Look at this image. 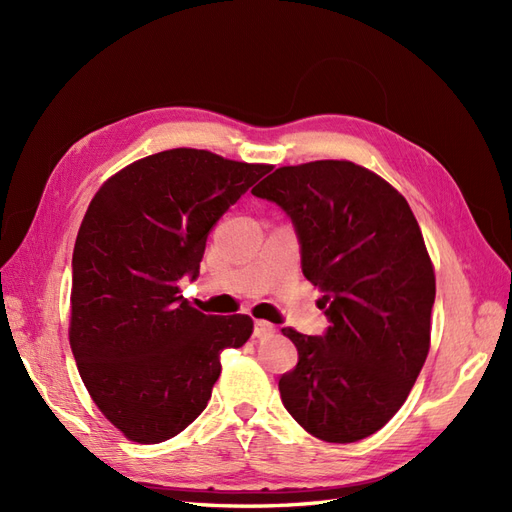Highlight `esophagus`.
Masks as SVG:
<instances>
[{"label":"esophagus","instance_id":"34e87169","mask_svg":"<svg viewBox=\"0 0 512 512\" xmlns=\"http://www.w3.org/2000/svg\"><path fill=\"white\" fill-rule=\"evenodd\" d=\"M273 333H275L273 324H269V322H265V320H256V322H254V337L267 339V337H271Z\"/></svg>","mask_w":512,"mask_h":512}]
</instances>
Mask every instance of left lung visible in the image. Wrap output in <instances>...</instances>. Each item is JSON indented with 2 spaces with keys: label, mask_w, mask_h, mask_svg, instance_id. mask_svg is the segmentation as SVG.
Segmentation results:
<instances>
[{
  "label": "left lung",
  "mask_w": 512,
  "mask_h": 512,
  "mask_svg": "<svg viewBox=\"0 0 512 512\" xmlns=\"http://www.w3.org/2000/svg\"><path fill=\"white\" fill-rule=\"evenodd\" d=\"M252 194L290 218L329 320L318 337L282 329L299 352L282 404L318 440H363L404 406L429 352L436 275L421 228L404 196L352 162L277 168Z\"/></svg>",
  "instance_id": "8db88e82"
}]
</instances>
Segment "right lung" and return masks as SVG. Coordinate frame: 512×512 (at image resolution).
Returning <instances> with one entry per match:
<instances>
[{
    "label": "right lung",
    "instance_id": "add662e5",
    "mask_svg": "<svg viewBox=\"0 0 512 512\" xmlns=\"http://www.w3.org/2000/svg\"><path fill=\"white\" fill-rule=\"evenodd\" d=\"M271 166L170 149L126 166L89 203L72 254L70 346L100 412L132 442L175 438L207 408L220 352L250 316H205L179 294L211 228Z\"/></svg>",
    "mask_w": 512,
    "mask_h": 512
}]
</instances>
